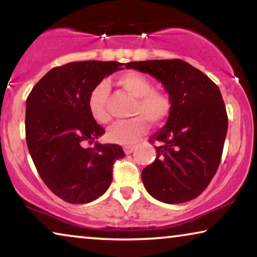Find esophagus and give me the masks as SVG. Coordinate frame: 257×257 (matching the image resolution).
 I'll return each instance as SVG.
<instances>
[{
  "label": "esophagus",
  "instance_id": "1",
  "mask_svg": "<svg viewBox=\"0 0 257 257\" xmlns=\"http://www.w3.org/2000/svg\"><path fill=\"white\" fill-rule=\"evenodd\" d=\"M135 150H136V146L135 145H126V146H124V151H125L126 154H131Z\"/></svg>",
  "mask_w": 257,
  "mask_h": 257
}]
</instances>
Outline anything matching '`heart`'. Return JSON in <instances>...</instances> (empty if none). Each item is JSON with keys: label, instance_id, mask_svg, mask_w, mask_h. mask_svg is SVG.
<instances>
[{"label": "heart", "instance_id": "1", "mask_svg": "<svg viewBox=\"0 0 257 257\" xmlns=\"http://www.w3.org/2000/svg\"><path fill=\"white\" fill-rule=\"evenodd\" d=\"M115 84L126 93L136 98L132 107V115L125 122H118L107 132V139L119 145H131L150 127V121L154 125L163 124L173 110V100L166 91L153 87L149 77L137 71H126L117 76ZM110 86L106 82H99L92 87L87 97V108L94 120L99 124H107L110 114L107 101Z\"/></svg>", "mask_w": 257, "mask_h": 257}]
</instances>
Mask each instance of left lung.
Returning <instances> with one entry per match:
<instances>
[{
    "label": "left lung",
    "instance_id": "left-lung-1",
    "mask_svg": "<svg viewBox=\"0 0 257 257\" xmlns=\"http://www.w3.org/2000/svg\"><path fill=\"white\" fill-rule=\"evenodd\" d=\"M159 79L173 100L166 125L150 138L157 158L142 172L153 198L165 203L195 199L219 168L228 117L219 87L205 73L181 59L126 63Z\"/></svg>",
    "mask_w": 257,
    "mask_h": 257
}]
</instances>
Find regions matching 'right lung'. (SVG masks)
Here are the masks:
<instances>
[{
	"label": "right lung",
	"instance_id": "1",
	"mask_svg": "<svg viewBox=\"0 0 257 257\" xmlns=\"http://www.w3.org/2000/svg\"><path fill=\"white\" fill-rule=\"evenodd\" d=\"M124 63L71 62L51 69L27 98L26 139L36 170L50 191L70 203L103 195L112 181L113 164L125 157L115 144H92L105 130L91 117L92 87Z\"/></svg>",
	"mask_w": 257,
	"mask_h": 257
}]
</instances>
